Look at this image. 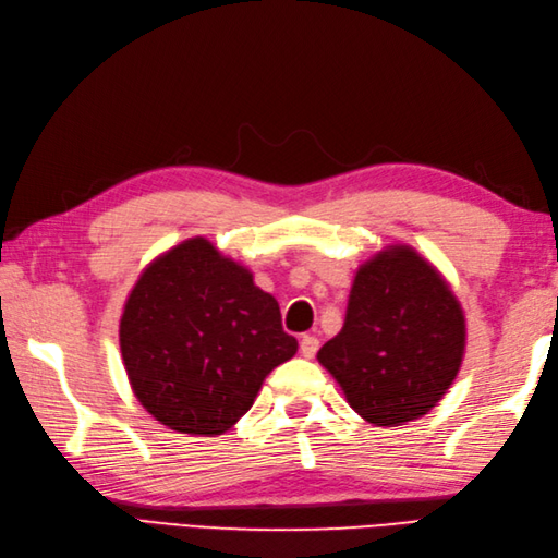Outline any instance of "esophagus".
I'll list each match as a JSON object with an SVG mask.
<instances>
[{
  "instance_id": "obj_1",
  "label": "esophagus",
  "mask_w": 558,
  "mask_h": 558,
  "mask_svg": "<svg viewBox=\"0 0 558 558\" xmlns=\"http://www.w3.org/2000/svg\"><path fill=\"white\" fill-rule=\"evenodd\" d=\"M319 352V340L315 336H303L301 338V356L303 359H315Z\"/></svg>"
}]
</instances>
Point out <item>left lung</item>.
Listing matches in <instances>:
<instances>
[{"label":"left lung","instance_id":"8db88e82","mask_svg":"<svg viewBox=\"0 0 558 558\" xmlns=\"http://www.w3.org/2000/svg\"><path fill=\"white\" fill-rule=\"evenodd\" d=\"M464 336L462 307L441 274L409 245H393L359 268L342 331L317 359L361 418L390 427L444 398Z\"/></svg>","mask_w":558,"mask_h":558}]
</instances>
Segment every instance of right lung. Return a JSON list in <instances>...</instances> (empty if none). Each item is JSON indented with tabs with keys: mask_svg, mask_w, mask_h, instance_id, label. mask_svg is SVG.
I'll list each match as a JSON object with an SVG mask.
<instances>
[{
	"mask_svg": "<svg viewBox=\"0 0 558 558\" xmlns=\"http://www.w3.org/2000/svg\"><path fill=\"white\" fill-rule=\"evenodd\" d=\"M121 356L137 400L183 435H222L296 354L278 301L253 274L191 239L151 262L126 301Z\"/></svg>",
	"mask_w": 558,
	"mask_h": 558,
	"instance_id": "right-lung-1",
	"label": "right lung"
}]
</instances>
